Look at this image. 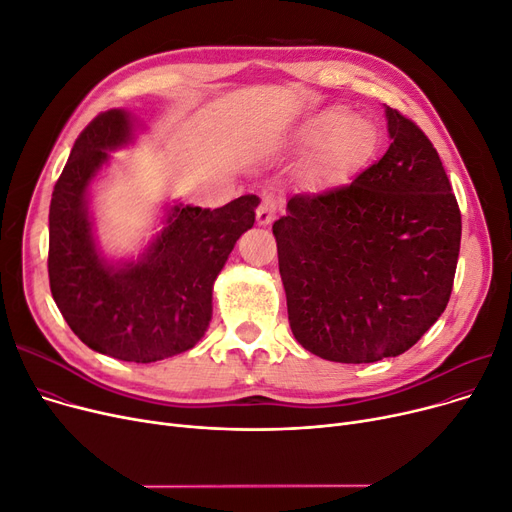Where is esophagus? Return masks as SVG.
<instances>
[{"label": "esophagus", "instance_id": "34e87169", "mask_svg": "<svg viewBox=\"0 0 512 512\" xmlns=\"http://www.w3.org/2000/svg\"><path fill=\"white\" fill-rule=\"evenodd\" d=\"M275 212H277V202H275V198L269 196V193H264L262 202H260V206H258V210H256V221H258V225H269V223H273Z\"/></svg>", "mask_w": 512, "mask_h": 512}]
</instances>
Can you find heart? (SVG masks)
I'll return each mask as SVG.
<instances>
[{"mask_svg": "<svg viewBox=\"0 0 512 512\" xmlns=\"http://www.w3.org/2000/svg\"><path fill=\"white\" fill-rule=\"evenodd\" d=\"M312 145H323V170L329 181H344L367 156L373 145V131L346 108H331L304 127Z\"/></svg>", "mask_w": 512, "mask_h": 512, "instance_id": "heart-1", "label": "heart"}]
</instances>
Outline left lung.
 <instances>
[{
	"label": "left lung",
	"mask_w": 512,
	"mask_h": 512,
	"mask_svg": "<svg viewBox=\"0 0 512 512\" xmlns=\"http://www.w3.org/2000/svg\"><path fill=\"white\" fill-rule=\"evenodd\" d=\"M387 152L348 185L298 193L273 225L294 337L333 362L415 346L446 310L460 208L429 137L387 108Z\"/></svg>",
	"instance_id": "8db88e82"
}]
</instances>
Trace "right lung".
<instances>
[{
    "label": "right lung",
    "mask_w": 512,
    "mask_h": 512,
    "mask_svg": "<svg viewBox=\"0 0 512 512\" xmlns=\"http://www.w3.org/2000/svg\"><path fill=\"white\" fill-rule=\"evenodd\" d=\"M131 139L123 110L97 114L81 131L50 204V289L64 321L91 350L156 362L196 346L212 316V285L235 241L254 225L258 198L223 208L175 206L139 262L114 269L95 250L85 196L108 150Z\"/></svg>",
    "instance_id": "right-lung-1"
}]
</instances>
